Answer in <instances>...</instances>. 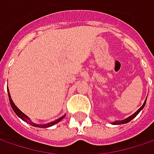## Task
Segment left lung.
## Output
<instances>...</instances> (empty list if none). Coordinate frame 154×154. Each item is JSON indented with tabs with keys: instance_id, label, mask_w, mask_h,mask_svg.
Instances as JSON below:
<instances>
[{
	"instance_id": "1",
	"label": "left lung",
	"mask_w": 154,
	"mask_h": 154,
	"mask_svg": "<svg viewBox=\"0 0 154 154\" xmlns=\"http://www.w3.org/2000/svg\"><path fill=\"white\" fill-rule=\"evenodd\" d=\"M146 101H145V103L143 104V105H142V106L140 107V109H139V110H138V111H137L136 112L133 113V114H132L131 116L128 117V118H126L125 119H123V120H118V121H115V122H113V125H121V124H125V123L130 122L131 119H134V118H135V117H136V116H137V115H138V114L140 113V111H141V110H142V109L144 108V106L146 105Z\"/></svg>"
}]
</instances>
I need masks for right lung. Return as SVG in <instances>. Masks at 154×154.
<instances>
[{"mask_svg":"<svg viewBox=\"0 0 154 154\" xmlns=\"http://www.w3.org/2000/svg\"><path fill=\"white\" fill-rule=\"evenodd\" d=\"M8 97H9V102H10V104H11V107L13 108V110H14V112H15V114L18 116V117H20L23 120H24L25 122H27L28 124H29V125H33V126H35V127H42V128H45V127H50V126H51V125H54L55 124H57V123L60 122L64 117H65V115H63V117H61L60 119H57V120H55V121H53V122L51 123H49V124H44V125H37V124H35V123H33L24 114V113H23L16 106H15V104H14V102H13V100L11 99V97H10V94H9V91H8Z\"/></svg>","mask_w":154,"mask_h":154,"instance_id":"1","label":"right lung"}]
</instances>
